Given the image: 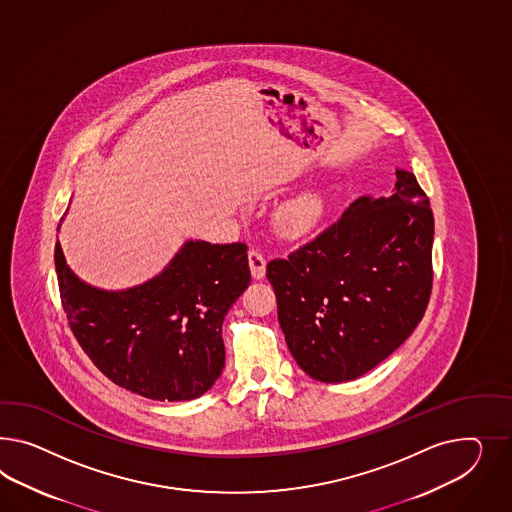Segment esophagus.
<instances>
[{"instance_id":"obj_1","label":"esophagus","mask_w":512,"mask_h":512,"mask_svg":"<svg viewBox=\"0 0 512 512\" xmlns=\"http://www.w3.org/2000/svg\"><path fill=\"white\" fill-rule=\"evenodd\" d=\"M251 276L255 279H263L266 276V259L259 249H251L248 255Z\"/></svg>"}]
</instances>
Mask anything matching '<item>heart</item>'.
<instances>
[{"mask_svg":"<svg viewBox=\"0 0 512 512\" xmlns=\"http://www.w3.org/2000/svg\"><path fill=\"white\" fill-rule=\"evenodd\" d=\"M322 216V201L318 195L307 194L289 201L279 210V225L289 235H304L311 231Z\"/></svg>","mask_w":512,"mask_h":512,"instance_id":"1","label":"heart"}]
</instances>
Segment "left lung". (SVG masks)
Segmentation results:
<instances>
[{
    "instance_id": "obj_1",
    "label": "left lung",
    "mask_w": 512,
    "mask_h": 512,
    "mask_svg": "<svg viewBox=\"0 0 512 512\" xmlns=\"http://www.w3.org/2000/svg\"><path fill=\"white\" fill-rule=\"evenodd\" d=\"M395 173L389 197L363 195L315 240L266 264L287 346L320 382L369 373L427 311L434 216L414 173Z\"/></svg>"
}]
</instances>
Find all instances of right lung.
<instances>
[{
  "instance_id": "1",
  "label": "right lung",
  "mask_w": 512,
  "mask_h": 512,
  "mask_svg": "<svg viewBox=\"0 0 512 512\" xmlns=\"http://www.w3.org/2000/svg\"><path fill=\"white\" fill-rule=\"evenodd\" d=\"M61 304L83 352L113 384L152 401L207 393L225 365L221 324L248 289V246L188 240L166 270L126 291L74 276L56 244Z\"/></svg>"
}]
</instances>
